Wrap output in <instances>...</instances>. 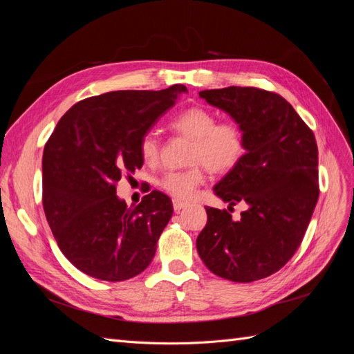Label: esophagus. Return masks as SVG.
Here are the masks:
<instances>
[{
  "mask_svg": "<svg viewBox=\"0 0 354 354\" xmlns=\"http://www.w3.org/2000/svg\"><path fill=\"white\" fill-rule=\"evenodd\" d=\"M189 205L187 202H185V201H181V199H173V207H174V209L178 212V211H181L183 208H186Z\"/></svg>",
  "mask_w": 354,
  "mask_h": 354,
  "instance_id": "obj_1",
  "label": "esophagus"
}]
</instances>
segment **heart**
<instances>
[{
    "label": "heart",
    "instance_id": "1",
    "mask_svg": "<svg viewBox=\"0 0 354 354\" xmlns=\"http://www.w3.org/2000/svg\"><path fill=\"white\" fill-rule=\"evenodd\" d=\"M169 125L177 133L194 140L190 147V162L186 169L167 171L159 178V187L177 199H189L205 181V165L214 173L232 169L246 151L242 127L230 120L217 121V115L202 106H192L171 118ZM160 142L158 133L151 130L140 140V153L152 164L159 156Z\"/></svg>",
    "mask_w": 354,
    "mask_h": 354
}]
</instances>
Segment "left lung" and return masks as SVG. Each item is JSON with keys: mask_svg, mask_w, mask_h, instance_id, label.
I'll use <instances>...</instances> for the list:
<instances>
[{"mask_svg": "<svg viewBox=\"0 0 354 354\" xmlns=\"http://www.w3.org/2000/svg\"><path fill=\"white\" fill-rule=\"evenodd\" d=\"M243 130L246 153L214 187L227 209L205 207L208 221L196 248L208 269L233 282L276 273L303 242L319 198L313 131L282 95L255 87L199 93ZM249 205L238 222L231 207Z\"/></svg>", "mask_w": 354, "mask_h": 354, "instance_id": "1", "label": "left lung"}]
</instances>
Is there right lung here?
Segmentation results:
<instances>
[{"label": "right lung", "instance_id": "obj_1", "mask_svg": "<svg viewBox=\"0 0 354 354\" xmlns=\"http://www.w3.org/2000/svg\"><path fill=\"white\" fill-rule=\"evenodd\" d=\"M185 85L122 90L84 99L60 118L42 155V205L63 255L82 273L121 282L151 264L173 216L152 190L128 207L116 196L125 173L142 168L140 140Z\"/></svg>", "mask_w": 354, "mask_h": 354}]
</instances>
